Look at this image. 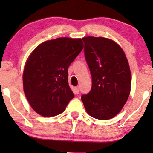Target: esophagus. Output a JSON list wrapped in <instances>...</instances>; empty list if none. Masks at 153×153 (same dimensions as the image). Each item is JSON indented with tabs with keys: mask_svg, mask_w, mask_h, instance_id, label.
<instances>
[{
	"mask_svg": "<svg viewBox=\"0 0 153 153\" xmlns=\"http://www.w3.org/2000/svg\"><path fill=\"white\" fill-rule=\"evenodd\" d=\"M75 92H76L77 94H79V92H80V88H79V86H77L75 87Z\"/></svg>",
	"mask_w": 153,
	"mask_h": 153,
	"instance_id": "obj_1",
	"label": "esophagus"
}]
</instances>
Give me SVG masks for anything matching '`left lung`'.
Segmentation results:
<instances>
[{
	"label": "left lung",
	"instance_id": "8db88e82",
	"mask_svg": "<svg viewBox=\"0 0 153 153\" xmlns=\"http://www.w3.org/2000/svg\"><path fill=\"white\" fill-rule=\"evenodd\" d=\"M84 54L92 78V87L81 100L89 115L108 120L118 114L131 90V72L124 51L113 40L86 36Z\"/></svg>",
	"mask_w": 153,
	"mask_h": 153
}]
</instances>
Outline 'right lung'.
<instances>
[{
    "label": "right lung",
    "instance_id": "add662e5",
    "mask_svg": "<svg viewBox=\"0 0 153 153\" xmlns=\"http://www.w3.org/2000/svg\"><path fill=\"white\" fill-rule=\"evenodd\" d=\"M82 48L81 39L61 37L40 44L31 52L24 67L23 85L29 104L39 114L58 115L73 99L68 68Z\"/></svg>",
    "mask_w": 153,
    "mask_h": 153
}]
</instances>
